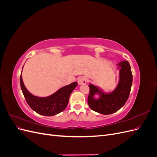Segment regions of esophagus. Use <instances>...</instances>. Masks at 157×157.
<instances>
[{"label": "esophagus", "instance_id": "esophagus-1", "mask_svg": "<svg viewBox=\"0 0 157 157\" xmlns=\"http://www.w3.org/2000/svg\"><path fill=\"white\" fill-rule=\"evenodd\" d=\"M78 84H79V85H82V84H86V82H87V80H86V78H85L84 77H80V78H79L78 79Z\"/></svg>", "mask_w": 157, "mask_h": 157}]
</instances>
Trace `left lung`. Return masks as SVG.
<instances>
[{
    "instance_id": "left-lung-1",
    "label": "left lung",
    "mask_w": 157,
    "mask_h": 157,
    "mask_svg": "<svg viewBox=\"0 0 157 157\" xmlns=\"http://www.w3.org/2000/svg\"><path fill=\"white\" fill-rule=\"evenodd\" d=\"M119 69V80L115 90L109 93L92 84H89L90 93L88 97V105L92 110L102 115H110L124 106L129 97L132 84V74L130 63L122 61L117 64ZM98 94V98H94Z\"/></svg>"
}]
</instances>
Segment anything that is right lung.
<instances>
[{"label": "right lung", "mask_w": 157, "mask_h": 157, "mask_svg": "<svg viewBox=\"0 0 157 157\" xmlns=\"http://www.w3.org/2000/svg\"><path fill=\"white\" fill-rule=\"evenodd\" d=\"M20 85L26 101L33 110L39 115L50 117L62 112L66 108L70 95L78 84L76 82H72L47 97H37L28 91L23 84L21 73Z\"/></svg>", "instance_id": "right-lung-1"}]
</instances>
